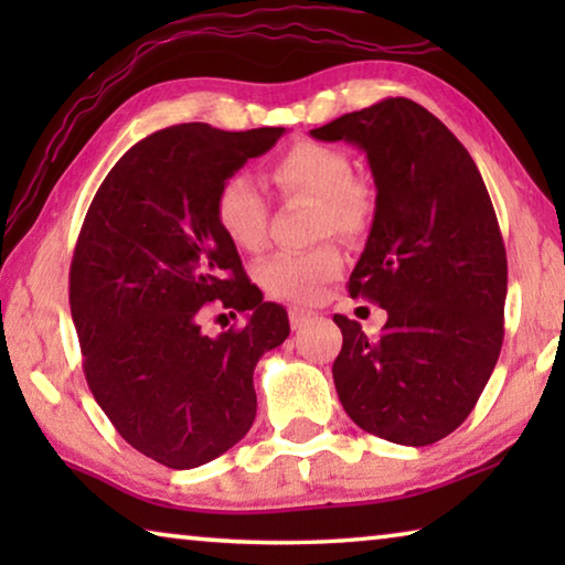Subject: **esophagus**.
<instances>
[{
  "label": "esophagus",
  "instance_id": "1",
  "mask_svg": "<svg viewBox=\"0 0 565 565\" xmlns=\"http://www.w3.org/2000/svg\"><path fill=\"white\" fill-rule=\"evenodd\" d=\"M313 317V311L309 309H301V306H291L289 309V321H291V329H301L306 321Z\"/></svg>",
  "mask_w": 565,
  "mask_h": 565
}]
</instances>
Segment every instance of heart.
Returning a JSON list of instances; mask_svg holds the SVG:
<instances>
[{
    "instance_id": "b5f03b06",
    "label": "heart",
    "mask_w": 565,
    "mask_h": 565,
    "mask_svg": "<svg viewBox=\"0 0 565 565\" xmlns=\"http://www.w3.org/2000/svg\"><path fill=\"white\" fill-rule=\"evenodd\" d=\"M271 181L286 196L317 199L323 209L321 234H356L366 224L369 199L353 184V167L341 149L309 139L296 141L274 161ZM214 216L236 248L256 252L264 246L269 206L252 177L234 174L218 186ZM341 264L339 248L331 244L311 252H281L262 262L259 281L276 299L311 303L341 271Z\"/></svg>"
}]
</instances>
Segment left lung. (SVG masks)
I'll return each instance as SVG.
<instances>
[{"label":"left lung","instance_id":"left-lung-1","mask_svg":"<svg viewBox=\"0 0 565 565\" xmlns=\"http://www.w3.org/2000/svg\"><path fill=\"white\" fill-rule=\"evenodd\" d=\"M369 159L374 224L351 296L386 309L376 339L337 313L333 384L351 420L401 446L456 431L489 384L503 343L509 264L471 154L420 104L388 97L311 129Z\"/></svg>","mask_w":565,"mask_h":565}]
</instances>
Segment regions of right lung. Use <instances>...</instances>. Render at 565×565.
<instances>
[{
    "label": "right lung",
    "instance_id": "obj_1",
    "mask_svg": "<svg viewBox=\"0 0 565 565\" xmlns=\"http://www.w3.org/2000/svg\"><path fill=\"white\" fill-rule=\"evenodd\" d=\"M284 131L149 134L102 181L76 238L70 303L87 384L124 441L177 471L242 441L256 363L289 337L286 309L246 279L214 216L218 186ZM212 300L245 327L209 338Z\"/></svg>",
    "mask_w": 565,
    "mask_h": 565
}]
</instances>
